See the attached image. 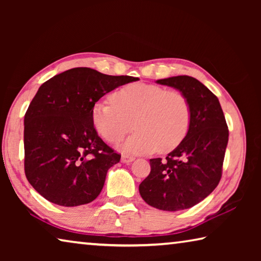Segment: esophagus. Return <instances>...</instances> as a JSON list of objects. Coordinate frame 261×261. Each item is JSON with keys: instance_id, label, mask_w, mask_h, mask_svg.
<instances>
[{"instance_id": "obj_1", "label": "esophagus", "mask_w": 261, "mask_h": 261, "mask_svg": "<svg viewBox=\"0 0 261 261\" xmlns=\"http://www.w3.org/2000/svg\"><path fill=\"white\" fill-rule=\"evenodd\" d=\"M134 160H135L134 158L129 156V155H125V154H123L122 158H121V161H122L123 163H130V162H132Z\"/></svg>"}]
</instances>
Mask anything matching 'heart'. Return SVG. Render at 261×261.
I'll use <instances>...</instances> for the list:
<instances>
[{
	"label": "heart",
	"mask_w": 261,
	"mask_h": 261,
	"mask_svg": "<svg viewBox=\"0 0 261 261\" xmlns=\"http://www.w3.org/2000/svg\"><path fill=\"white\" fill-rule=\"evenodd\" d=\"M92 121L100 136L117 143L138 129L121 148L129 153L173 151L188 135L191 108L182 92L167 91L152 84H129L115 92L112 100H100L92 109Z\"/></svg>",
	"instance_id": "obj_1"
}]
</instances>
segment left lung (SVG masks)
<instances>
[{
	"label": "left lung",
	"instance_id": "obj_1",
	"mask_svg": "<svg viewBox=\"0 0 261 261\" xmlns=\"http://www.w3.org/2000/svg\"><path fill=\"white\" fill-rule=\"evenodd\" d=\"M187 96L191 108L188 135L166 159L149 160L151 173L139 185L149 206L176 212L204 200L222 175L229 131L219 99L204 84L190 76L159 79Z\"/></svg>",
	"mask_w": 261,
	"mask_h": 261
}]
</instances>
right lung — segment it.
Segmentation results:
<instances>
[{
	"label": "right lung",
	"mask_w": 261,
	"mask_h": 261,
	"mask_svg": "<svg viewBox=\"0 0 261 261\" xmlns=\"http://www.w3.org/2000/svg\"><path fill=\"white\" fill-rule=\"evenodd\" d=\"M138 79L73 68L39 87L24 117L25 175L35 191L65 207L99 196L121 155L98 136L92 109L105 94Z\"/></svg>",
	"instance_id": "right-lung-1"
}]
</instances>
